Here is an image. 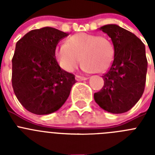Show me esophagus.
<instances>
[{"instance_id":"obj_1","label":"esophagus","mask_w":155,"mask_h":155,"mask_svg":"<svg viewBox=\"0 0 155 155\" xmlns=\"http://www.w3.org/2000/svg\"><path fill=\"white\" fill-rule=\"evenodd\" d=\"M76 80L78 81H85L87 80V78H86V77H84V76H80V75H76Z\"/></svg>"}]
</instances>
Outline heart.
Segmentation results:
<instances>
[{"label": "heart", "mask_w": 155, "mask_h": 155, "mask_svg": "<svg viewBox=\"0 0 155 155\" xmlns=\"http://www.w3.org/2000/svg\"><path fill=\"white\" fill-rule=\"evenodd\" d=\"M115 53L114 44L108 37L84 32L71 35L66 43L58 45L55 49L56 58L63 69L74 71L81 59L82 69L88 73L108 71Z\"/></svg>", "instance_id": "obj_1"}]
</instances>
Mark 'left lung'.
<instances>
[{"mask_svg": "<svg viewBox=\"0 0 155 155\" xmlns=\"http://www.w3.org/2000/svg\"><path fill=\"white\" fill-rule=\"evenodd\" d=\"M100 30L110 37L116 53L109 71L102 75L103 87L94 94V101L109 113H126L144 91L147 70L145 46L134 33L116 25H106Z\"/></svg>", "mask_w": 155, "mask_h": 155, "instance_id": "left-lung-1", "label": "left lung"}]
</instances>
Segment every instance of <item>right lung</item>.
<instances>
[{
	"label": "right lung",
	"mask_w": 155,
	"mask_h": 155,
	"mask_svg": "<svg viewBox=\"0 0 155 155\" xmlns=\"http://www.w3.org/2000/svg\"><path fill=\"white\" fill-rule=\"evenodd\" d=\"M68 35L45 27L31 30L16 43L12 87L18 100L30 113H54L69 97L75 76L61 68L55 57L57 43Z\"/></svg>",
	"instance_id": "right-lung-1"
}]
</instances>
